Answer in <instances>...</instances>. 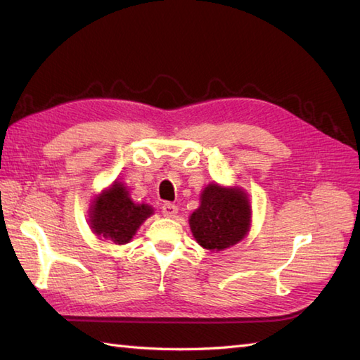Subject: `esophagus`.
Masks as SVG:
<instances>
[{"mask_svg":"<svg viewBox=\"0 0 360 360\" xmlns=\"http://www.w3.org/2000/svg\"><path fill=\"white\" fill-rule=\"evenodd\" d=\"M162 213L167 218H173V217H176V213H178V207H176V205L172 202H165L162 205Z\"/></svg>","mask_w":360,"mask_h":360,"instance_id":"1","label":"esophagus"}]
</instances>
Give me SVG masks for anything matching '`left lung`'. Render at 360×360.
<instances>
[{
  "instance_id": "1",
  "label": "left lung",
  "mask_w": 360,
  "mask_h": 360,
  "mask_svg": "<svg viewBox=\"0 0 360 360\" xmlns=\"http://www.w3.org/2000/svg\"><path fill=\"white\" fill-rule=\"evenodd\" d=\"M190 231L201 248L219 252L248 236L252 224L249 195L241 187L210 182L201 192L200 207L188 218Z\"/></svg>"
}]
</instances>
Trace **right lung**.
I'll list each match as a JSON object with an SVG mask.
<instances>
[{
    "label": "right lung",
    "instance_id": "obj_1",
    "mask_svg": "<svg viewBox=\"0 0 360 360\" xmlns=\"http://www.w3.org/2000/svg\"><path fill=\"white\" fill-rule=\"evenodd\" d=\"M153 213L155 210L151 205L131 200L124 182L114 181L93 200L89 207V227L101 240H110L120 246L133 240L137 229Z\"/></svg>",
    "mask_w": 360,
    "mask_h": 360
}]
</instances>
